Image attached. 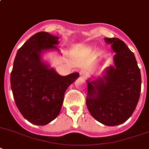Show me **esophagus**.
I'll list each match as a JSON object with an SVG mask.
<instances>
[{
    "label": "esophagus",
    "instance_id": "esophagus-1",
    "mask_svg": "<svg viewBox=\"0 0 149 149\" xmlns=\"http://www.w3.org/2000/svg\"><path fill=\"white\" fill-rule=\"evenodd\" d=\"M88 76V72L85 70H81V72H80V77H81V78H86Z\"/></svg>",
    "mask_w": 149,
    "mask_h": 149
}]
</instances>
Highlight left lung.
Returning <instances> with one entry per match:
<instances>
[{"instance_id":"1","label":"left lung","mask_w":149,"mask_h":149,"mask_svg":"<svg viewBox=\"0 0 149 149\" xmlns=\"http://www.w3.org/2000/svg\"><path fill=\"white\" fill-rule=\"evenodd\" d=\"M115 52L114 65L102 77L88 79L86 104L91 116L104 125L114 126L132 116L141 92V74L133 52L118 38H104Z\"/></svg>"}]
</instances>
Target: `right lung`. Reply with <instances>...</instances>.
<instances>
[{
    "mask_svg": "<svg viewBox=\"0 0 149 149\" xmlns=\"http://www.w3.org/2000/svg\"><path fill=\"white\" fill-rule=\"evenodd\" d=\"M58 37L46 32L36 33L17 51L10 74L16 105L31 123L44 126L59 114L67 88L79 73L61 76L42 59L44 52L58 51Z\"/></svg>",
    "mask_w": 149,
    "mask_h": 149,
    "instance_id": "obj_1",
    "label": "right lung"
}]
</instances>
